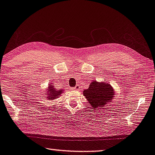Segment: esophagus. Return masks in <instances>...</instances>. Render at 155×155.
I'll return each instance as SVG.
<instances>
[{
	"instance_id": "34e87169",
	"label": "esophagus",
	"mask_w": 155,
	"mask_h": 155,
	"mask_svg": "<svg viewBox=\"0 0 155 155\" xmlns=\"http://www.w3.org/2000/svg\"><path fill=\"white\" fill-rule=\"evenodd\" d=\"M72 89H73L74 91H79V89H80V87H79V86H76L75 87H74V88H72Z\"/></svg>"
}]
</instances>
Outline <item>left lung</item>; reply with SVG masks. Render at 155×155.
I'll return each mask as SVG.
<instances>
[{"instance_id": "1", "label": "left lung", "mask_w": 155, "mask_h": 155, "mask_svg": "<svg viewBox=\"0 0 155 155\" xmlns=\"http://www.w3.org/2000/svg\"><path fill=\"white\" fill-rule=\"evenodd\" d=\"M83 95L90 104L92 110H98L111 102L115 95V91L110 84L93 81L88 89L83 91Z\"/></svg>"}]
</instances>
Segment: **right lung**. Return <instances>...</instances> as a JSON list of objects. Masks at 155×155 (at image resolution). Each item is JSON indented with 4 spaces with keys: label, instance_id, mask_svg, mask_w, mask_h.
I'll return each instance as SVG.
<instances>
[{
    "label": "right lung",
    "instance_id": "right-lung-1",
    "mask_svg": "<svg viewBox=\"0 0 155 155\" xmlns=\"http://www.w3.org/2000/svg\"><path fill=\"white\" fill-rule=\"evenodd\" d=\"M64 91L63 89H57L56 88L54 87V84L51 85V84L49 85L48 89L47 91V93L45 94V96L47 97V98L48 100H54L56 98H58V97L60 96V95L62 94Z\"/></svg>",
    "mask_w": 155,
    "mask_h": 155
}]
</instances>
